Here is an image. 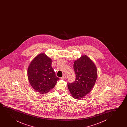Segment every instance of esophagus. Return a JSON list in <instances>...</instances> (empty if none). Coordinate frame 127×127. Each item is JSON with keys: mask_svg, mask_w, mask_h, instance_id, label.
I'll list each match as a JSON object with an SVG mask.
<instances>
[{"mask_svg": "<svg viewBox=\"0 0 127 127\" xmlns=\"http://www.w3.org/2000/svg\"><path fill=\"white\" fill-rule=\"evenodd\" d=\"M65 78H66V75H63V77L61 78V79H64Z\"/></svg>", "mask_w": 127, "mask_h": 127, "instance_id": "esophagus-1", "label": "esophagus"}]
</instances>
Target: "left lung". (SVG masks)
Segmentation results:
<instances>
[{"label":"left lung","mask_w":127,"mask_h":127,"mask_svg":"<svg viewBox=\"0 0 127 127\" xmlns=\"http://www.w3.org/2000/svg\"><path fill=\"white\" fill-rule=\"evenodd\" d=\"M74 69L76 79L73 83L68 84V89L73 98L80 100L94 87L97 78V67L92 60L84 55L74 62Z\"/></svg>","instance_id":"left-lung-1"}]
</instances>
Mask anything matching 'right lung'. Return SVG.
Listing matches in <instances>:
<instances>
[{
	"label": "right lung",
	"mask_w": 127,
	"mask_h": 127,
	"mask_svg": "<svg viewBox=\"0 0 127 127\" xmlns=\"http://www.w3.org/2000/svg\"><path fill=\"white\" fill-rule=\"evenodd\" d=\"M52 60L45 53L36 56L30 63L27 76L30 85L36 92L45 94L54 88L59 78L51 66Z\"/></svg>",
	"instance_id": "1"
}]
</instances>
